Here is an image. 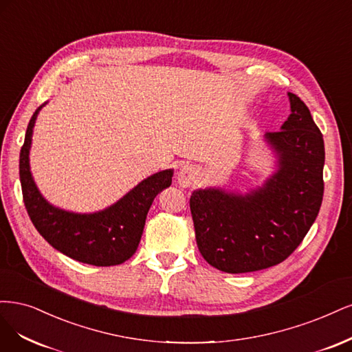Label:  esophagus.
<instances>
[{
  "mask_svg": "<svg viewBox=\"0 0 352 352\" xmlns=\"http://www.w3.org/2000/svg\"><path fill=\"white\" fill-rule=\"evenodd\" d=\"M199 177V169L192 165H183L177 174V181L181 187H190Z\"/></svg>",
  "mask_w": 352,
  "mask_h": 352,
  "instance_id": "esophagus-1",
  "label": "esophagus"
}]
</instances>
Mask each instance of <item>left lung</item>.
I'll use <instances>...</instances> for the list:
<instances>
[{"label": "left lung", "mask_w": 352, "mask_h": 352, "mask_svg": "<svg viewBox=\"0 0 352 352\" xmlns=\"http://www.w3.org/2000/svg\"><path fill=\"white\" fill-rule=\"evenodd\" d=\"M291 114L265 139L278 171L247 195L222 188L192 191L190 210L199 252L226 274H245L283 262L304 240L323 200V134L307 105L288 94Z\"/></svg>", "instance_id": "8db88e82"}]
</instances>
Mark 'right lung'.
Returning <instances> with one entry per match:
<instances>
[{
    "mask_svg": "<svg viewBox=\"0 0 352 352\" xmlns=\"http://www.w3.org/2000/svg\"><path fill=\"white\" fill-rule=\"evenodd\" d=\"M43 105L32 116L20 151V183L29 218L55 250L77 262L94 266L121 265L138 250L147 212L157 192L171 186L173 169L147 177L100 212L73 213L55 208L42 197L29 165L33 126Z\"/></svg>",
    "mask_w": 352,
    "mask_h": 352,
    "instance_id": "1",
    "label": "right lung"
}]
</instances>
